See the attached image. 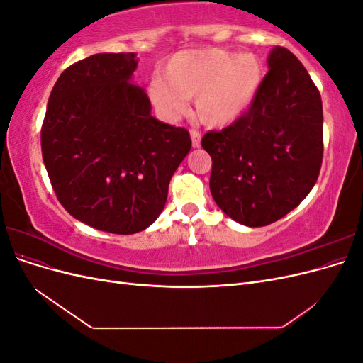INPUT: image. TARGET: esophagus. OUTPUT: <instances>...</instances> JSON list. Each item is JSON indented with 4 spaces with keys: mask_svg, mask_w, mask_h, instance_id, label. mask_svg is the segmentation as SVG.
I'll list each match as a JSON object with an SVG mask.
<instances>
[{
    "mask_svg": "<svg viewBox=\"0 0 363 363\" xmlns=\"http://www.w3.org/2000/svg\"><path fill=\"white\" fill-rule=\"evenodd\" d=\"M191 139H192V147H194V148H199V147L201 145V136H200L199 131L192 130V131H191Z\"/></svg>",
    "mask_w": 363,
    "mask_h": 363,
    "instance_id": "obj_1",
    "label": "esophagus"
}]
</instances>
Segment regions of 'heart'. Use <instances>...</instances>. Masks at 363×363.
<instances>
[{
    "mask_svg": "<svg viewBox=\"0 0 363 363\" xmlns=\"http://www.w3.org/2000/svg\"><path fill=\"white\" fill-rule=\"evenodd\" d=\"M263 82L260 60L250 52L219 48L186 50L162 65L150 83V98L159 113L175 121L195 96V113L208 127H225L255 103Z\"/></svg>",
    "mask_w": 363,
    "mask_h": 363,
    "instance_id": "obj_1",
    "label": "heart"
}]
</instances>
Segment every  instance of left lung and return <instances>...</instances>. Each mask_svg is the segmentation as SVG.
Masks as SVG:
<instances>
[{"label": "left lung", "instance_id": "1", "mask_svg": "<svg viewBox=\"0 0 363 363\" xmlns=\"http://www.w3.org/2000/svg\"><path fill=\"white\" fill-rule=\"evenodd\" d=\"M268 74L245 115L201 145L212 157L211 192L233 221L276 223L312 191L323 162V103L294 54L274 47Z\"/></svg>", "mask_w": 363, "mask_h": 363}]
</instances>
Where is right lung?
I'll use <instances>...</instances> for the list:
<instances>
[{"mask_svg":"<svg viewBox=\"0 0 363 363\" xmlns=\"http://www.w3.org/2000/svg\"><path fill=\"white\" fill-rule=\"evenodd\" d=\"M135 52H100L54 84L40 131L42 157L60 204L79 221L133 235L156 221L189 131L151 115L133 84Z\"/></svg>","mask_w":363,"mask_h":363,"instance_id":"add662e5","label":"right lung"}]
</instances>
